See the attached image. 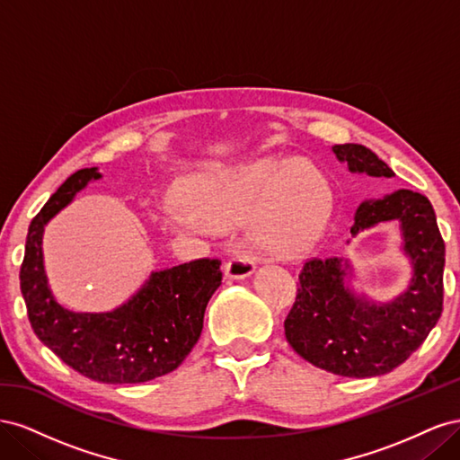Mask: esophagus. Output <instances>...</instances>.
<instances>
[{"instance_id": "obj_1", "label": "esophagus", "mask_w": 460, "mask_h": 460, "mask_svg": "<svg viewBox=\"0 0 460 460\" xmlns=\"http://www.w3.org/2000/svg\"><path fill=\"white\" fill-rule=\"evenodd\" d=\"M255 272V262L247 255H234L225 264V274L230 280H243Z\"/></svg>"}]
</instances>
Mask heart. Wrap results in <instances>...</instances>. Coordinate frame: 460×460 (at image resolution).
<instances>
[{
  "mask_svg": "<svg viewBox=\"0 0 460 460\" xmlns=\"http://www.w3.org/2000/svg\"><path fill=\"white\" fill-rule=\"evenodd\" d=\"M323 203L318 174L294 157H262L198 180L191 201L164 208L176 230L225 228L247 218L261 252L286 257L307 242Z\"/></svg>",
  "mask_w": 460,
  "mask_h": 460,
  "instance_id": "1",
  "label": "heart"
}]
</instances>
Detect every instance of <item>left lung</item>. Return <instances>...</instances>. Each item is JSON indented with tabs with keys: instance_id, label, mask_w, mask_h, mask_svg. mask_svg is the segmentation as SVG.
<instances>
[{
	"instance_id": "obj_1",
	"label": "left lung",
	"mask_w": 460,
	"mask_h": 460,
	"mask_svg": "<svg viewBox=\"0 0 460 460\" xmlns=\"http://www.w3.org/2000/svg\"><path fill=\"white\" fill-rule=\"evenodd\" d=\"M332 151L355 174L395 176L365 146L341 144ZM389 220L399 222L401 249L412 267L409 286L395 299L374 303L355 294L347 259H311L303 264L297 297L284 330L288 343L311 365L347 378L382 376L405 363L439 320L445 243L434 207L422 193L411 190L367 199L357 207L351 235Z\"/></svg>"
}]
</instances>
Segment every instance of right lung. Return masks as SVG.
Returning <instances> with one entry per match:
<instances>
[{
    "mask_svg": "<svg viewBox=\"0 0 460 460\" xmlns=\"http://www.w3.org/2000/svg\"><path fill=\"white\" fill-rule=\"evenodd\" d=\"M100 178L97 166L76 171L32 218L21 291L38 340L65 365L95 382L142 384L178 368L198 343L207 303L222 284L220 261L198 259L151 272L113 311L75 313L61 307L44 269V230L78 191Z\"/></svg>",
    "mask_w": 460,
    "mask_h": 460,
    "instance_id": "add662e5",
    "label": "right lung"
}]
</instances>
